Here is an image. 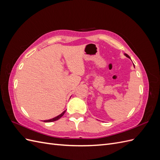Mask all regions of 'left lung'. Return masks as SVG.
<instances>
[{"instance_id":"left-lung-1","label":"left lung","mask_w":160,"mask_h":160,"mask_svg":"<svg viewBox=\"0 0 160 160\" xmlns=\"http://www.w3.org/2000/svg\"><path fill=\"white\" fill-rule=\"evenodd\" d=\"M124 55L125 56V57H127L128 58H129V59H131V58H130V57L128 55V54H126V53H124Z\"/></svg>"}]
</instances>
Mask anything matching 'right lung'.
<instances>
[{
  "mask_svg": "<svg viewBox=\"0 0 160 160\" xmlns=\"http://www.w3.org/2000/svg\"><path fill=\"white\" fill-rule=\"evenodd\" d=\"M65 111H66V110H65L62 113H61L60 115L57 116V117H55V118H54L51 119H48V120H43V122H55V121H57V120H58V119H59L62 117V116L65 114Z\"/></svg>",
  "mask_w": 160,
  "mask_h": 160,
  "instance_id": "obj_1",
  "label": "right lung"
}]
</instances>
